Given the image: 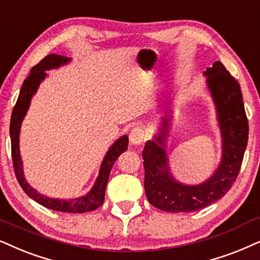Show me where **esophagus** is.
I'll list each match as a JSON object with an SVG mask.
<instances>
[{"mask_svg": "<svg viewBox=\"0 0 260 260\" xmlns=\"http://www.w3.org/2000/svg\"><path fill=\"white\" fill-rule=\"evenodd\" d=\"M129 138H130V142L133 144H141L147 138V134L142 127L134 126L130 131Z\"/></svg>", "mask_w": 260, "mask_h": 260, "instance_id": "esophagus-1", "label": "esophagus"}]
</instances>
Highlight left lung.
<instances>
[{"label": "left lung", "mask_w": 260, "mask_h": 260, "mask_svg": "<svg viewBox=\"0 0 260 260\" xmlns=\"http://www.w3.org/2000/svg\"><path fill=\"white\" fill-rule=\"evenodd\" d=\"M209 89L217 107L223 155L220 167L205 183L186 186L171 177L165 154L164 137L148 141L142 157L144 188L148 201L155 208L170 212H192L201 210L224 196L237 180L248 141V120L246 116L240 85L221 62H215L204 73ZM164 131L167 120L164 119Z\"/></svg>", "instance_id": "8db88e82"}]
</instances>
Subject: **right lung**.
<instances>
[{
	"mask_svg": "<svg viewBox=\"0 0 260 260\" xmlns=\"http://www.w3.org/2000/svg\"><path fill=\"white\" fill-rule=\"evenodd\" d=\"M69 58L67 57L56 55V53H51L40 60L38 64L31 69L29 75L26 77L23 81V85L20 90L19 98L16 100V104L13 109L12 118H11V127H9V133H11V142H12V159H13V166H14L15 177L18 179L20 186L22 190L28 194L32 200H35L37 203L42 204L43 207L51 209V210L62 211V212H72V214H82L86 211H93L100 207L104 203L105 200V190L107 180H109V175L111 172V168L113 167L114 161L118 159L120 154L124 153L127 149V140L126 136L120 137L110 150L107 151L105 159L101 165L99 177L95 181L92 190H90L86 196L75 198V200L70 201H63V200H51L45 196H42L37 192L35 188H32L27 184L22 174V162L21 157H20L19 151V133H20V125L25 117L26 111L29 106V101L35 92L38 88L40 81L46 76L45 70L57 68V67L62 66L68 62Z\"/></svg>",
	"mask_w": 260,
	"mask_h": 260,
	"instance_id": "obj_1",
	"label": "right lung"
}]
</instances>
